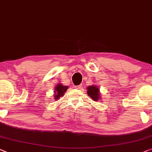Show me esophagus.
I'll use <instances>...</instances> for the list:
<instances>
[{
    "mask_svg": "<svg viewBox=\"0 0 152 152\" xmlns=\"http://www.w3.org/2000/svg\"><path fill=\"white\" fill-rule=\"evenodd\" d=\"M75 88H77V89H79V90H80V89H81V85H79V86H75Z\"/></svg>",
    "mask_w": 152,
    "mask_h": 152,
    "instance_id": "1",
    "label": "esophagus"
}]
</instances>
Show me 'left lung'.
Instances as JSON below:
<instances>
[{"mask_svg": "<svg viewBox=\"0 0 152 152\" xmlns=\"http://www.w3.org/2000/svg\"><path fill=\"white\" fill-rule=\"evenodd\" d=\"M87 93L88 95L91 96L92 99L96 102V101H99L101 99V94L100 91L98 86L95 85L90 86L87 88Z\"/></svg>", "mask_w": 152, "mask_h": 152, "instance_id": "1", "label": "left lung"}]
</instances>
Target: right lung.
Here are the masks:
<instances>
[{"instance_id": "1", "label": "right lung", "mask_w": 152, "mask_h": 152, "mask_svg": "<svg viewBox=\"0 0 152 152\" xmlns=\"http://www.w3.org/2000/svg\"><path fill=\"white\" fill-rule=\"evenodd\" d=\"M68 88H69V86H64L61 83H58L54 89V99L57 101L64 95V93L66 92Z\"/></svg>"}]
</instances>
